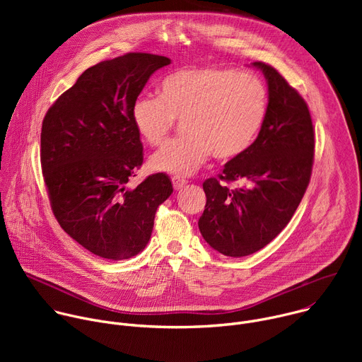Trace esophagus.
Instances as JSON below:
<instances>
[{"label": "esophagus", "mask_w": 362, "mask_h": 362, "mask_svg": "<svg viewBox=\"0 0 362 362\" xmlns=\"http://www.w3.org/2000/svg\"><path fill=\"white\" fill-rule=\"evenodd\" d=\"M172 183H173V187H175L176 190H179V189H182L187 182H186L185 179L179 177V176H173V177H172Z\"/></svg>", "instance_id": "esophagus-1"}]
</instances>
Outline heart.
<instances>
[{
	"label": "heart",
	"mask_w": 362,
	"mask_h": 362,
	"mask_svg": "<svg viewBox=\"0 0 362 362\" xmlns=\"http://www.w3.org/2000/svg\"><path fill=\"white\" fill-rule=\"evenodd\" d=\"M156 97H139L132 120L150 146L160 144L182 120L185 136L168 141L150 159L156 172L192 175L212 153L228 162L239 158L261 133L268 115V91L252 73L200 66L176 70L162 78Z\"/></svg>",
	"instance_id": "obj_1"
}]
</instances>
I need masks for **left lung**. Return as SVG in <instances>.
<instances>
[{
	"instance_id": "1",
	"label": "left lung",
	"mask_w": 362,
	"mask_h": 362,
	"mask_svg": "<svg viewBox=\"0 0 362 362\" xmlns=\"http://www.w3.org/2000/svg\"><path fill=\"white\" fill-rule=\"evenodd\" d=\"M268 83V115L261 133L222 175L203 182V239L222 255L240 257L274 240L292 219L309 185L315 130L300 94L269 64L252 63ZM242 181L230 191L225 185Z\"/></svg>"
}]
</instances>
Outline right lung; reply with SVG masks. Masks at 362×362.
Here are the masks:
<instances>
[{"mask_svg":"<svg viewBox=\"0 0 362 362\" xmlns=\"http://www.w3.org/2000/svg\"><path fill=\"white\" fill-rule=\"evenodd\" d=\"M170 59L127 53L87 69L42 120L41 169L51 209L76 242L110 261L147 245L154 215L173 193L165 173L137 187L129 179L143 163L132 106L150 76Z\"/></svg>","mask_w":362,"mask_h":362,"instance_id":"obj_1","label":"right lung"}]
</instances>
